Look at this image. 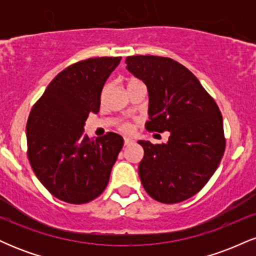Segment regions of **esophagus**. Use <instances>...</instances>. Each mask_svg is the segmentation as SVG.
<instances>
[{
	"mask_svg": "<svg viewBox=\"0 0 256 256\" xmlns=\"http://www.w3.org/2000/svg\"><path fill=\"white\" fill-rule=\"evenodd\" d=\"M132 143H134V140H131V138H125V140H124V144L125 146H131Z\"/></svg>",
	"mask_w": 256,
	"mask_h": 256,
	"instance_id": "esophagus-1",
	"label": "esophagus"
}]
</instances>
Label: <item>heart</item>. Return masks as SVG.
<instances>
[{
	"instance_id": "obj_1",
	"label": "heart",
	"mask_w": 256,
	"mask_h": 256,
	"mask_svg": "<svg viewBox=\"0 0 256 256\" xmlns=\"http://www.w3.org/2000/svg\"><path fill=\"white\" fill-rule=\"evenodd\" d=\"M134 82H136V79H130V82H128V84L134 83ZM119 130L125 132V134H128V132H131L134 130V126H132L131 122H122V124L119 125Z\"/></svg>"
}]
</instances>
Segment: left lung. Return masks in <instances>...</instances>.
<instances>
[{
	"label": "left lung",
	"mask_w": 256,
	"mask_h": 256,
	"mask_svg": "<svg viewBox=\"0 0 256 256\" xmlns=\"http://www.w3.org/2000/svg\"><path fill=\"white\" fill-rule=\"evenodd\" d=\"M126 68L149 92L148 131H168V142L140 140L144 156L138 174L148 195L178 204L198 194L225 152L222 116L214 98L186 67L170 58H126Z\"/></svg>",
	"instance_id": "left-lung-1"
}]
</instances>
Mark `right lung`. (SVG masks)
<instances>
[{
    "mask_svg": "<svg viewBox=\"0 0 256 256\" xmlns=\"http://www.w3.org/2000/svg\"><path fill=\"white\" fill-rule=\"evenodd\" d=\"M122 58H94L64 68L32 107L26 124L28 158L52 196L67 204L92 201L107 186L124 140L107 132L95 140L83 134L98 113L102 88Z\"/></svg>",
    "mask_w": 256,
    "mask_h": 256,
    "instance_id": "1",
    "label": "right lung"
}]
</instances>
